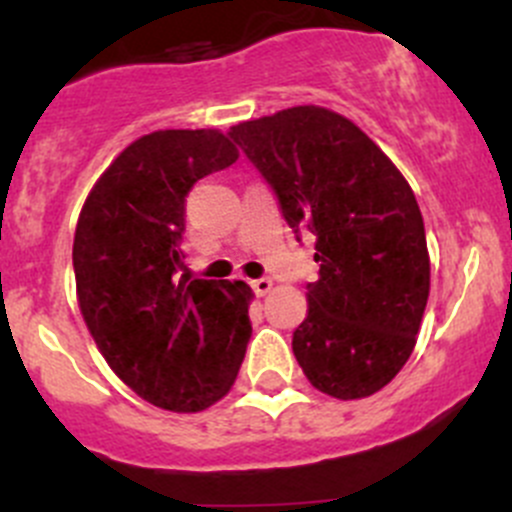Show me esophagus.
<instances>
[{
    "label": "esophagus",
    "instance_id": "34e87169",
    "mask_svg": "<svg viewBox=\"0 0 512 512\" xmlns=\"http://www.w3.org/2000/svg\"><path fill=\"white\" fill-rule=\"evenodd\" d=\"M250 285H252V289H255L257 297H265V294L272 289V280L270 277H260V280H252Z\"/></svg>",
    "mask_w": 512,
    "mask_h": 512
}]
</instances>
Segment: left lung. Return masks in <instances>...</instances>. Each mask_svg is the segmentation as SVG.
I'll return each instance as SVG.
<instances>
[{
  "mask_svg": "<svg viewBox=\"0 0 512 512\" xmlns=\"http://www.w3.org/2000/svg\"><path fill=\"white\" fill-rule=\"evenodd\" d=\"M275 193L282 218L312 232L319 280L292 349L314 389L364 399L414 352L431 282L414 190L349 118L297 106L232 126Z\"/></svg>",
  "mask_w": 512,
  "mask_h": 512,
  "instance_id": "obj_1",
  "label": "left lung"
}]
</instances>
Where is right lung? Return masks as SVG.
Returning a JSON list of instances; mask_svg holds the SVG:
<instances>
[{
  "label": "right lung",
  "mask_w": 512,
  "mask_h": 512,
  "mask_svg": "<svg viewBox=\"0 0 512 512\" xmlns=\"http://www.w3.org/2000/svg\"><path fill=\"white\" fill-rule=\"evenodd\" d=\"M237 151L220 131L133 141L86 198L74 235L79 307L108 366L141 399L193 414L235 384L250 287L183 275L185 198Z\"/></svg>",
  "instance_id": "right-lung-1"
}]
</instances>
